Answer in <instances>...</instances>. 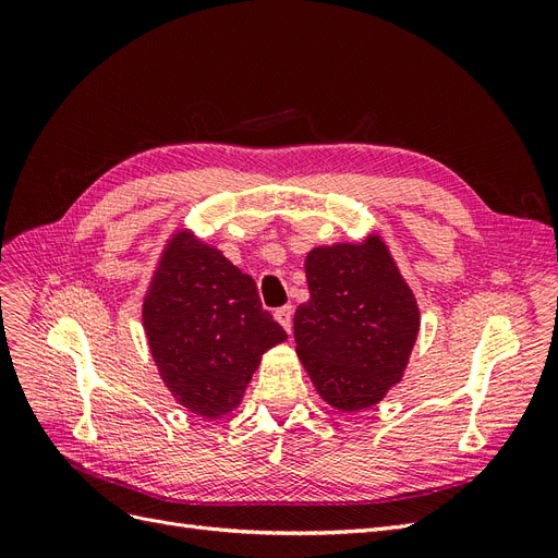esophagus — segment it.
I'll return each instance as SVG.
<instances>
[{"label": "esophagus", "mask_w": 558, "mask_h": 558, "mask_svg": "<svg viewBox=\"0 0 558 558\" xmlns=\"http://www.w3.org/2000/svg\"><path fill=\"white\" fill-rule=\"evenodd\" d=\"M275 318L279 320V324L283 326V330L291 335V330H293V307L291 305H286V307H279L277 312H275Z\"/></svg>", "instance_id": "1"}]
</instances>
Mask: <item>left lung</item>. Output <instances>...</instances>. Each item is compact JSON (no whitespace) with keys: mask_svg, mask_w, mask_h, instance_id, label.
Returning <instances> with one entry per match:
<instances>
[{"mask_svg":"<svg viewBox=\"0 0 558 558\" xmlns=\"http://www.w3.org/2000/svg\"><path fill=\"white\" fill-rule=\"evenodd\" d=\"M310 300L293 318L295 351L316 391L342 412L373 408L402 379L418 307L379 234L307 253Z\"/></svg>","mask_w":558,"mask_h":558,"instance_id":"left-lung-1","label":"left lung"}]
</instances>
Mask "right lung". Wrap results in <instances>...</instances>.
Listing matches in <instances>:
<instances>
[{"mask_svg":"<svg viewBox=\"0 0 558 558\" xmlns=\"http://www.w3.org/2000/svg\"><path fill=\"white\" fill-rule=\"evenodd\" d=\"M142 318L165 386L207 418L238 408L263 353L286 340L256 281L191 232L165 246Z\"/></svg>","mask_w":558,"mask_h":558,"instance_id":"add662e5","label":"right lung"}]
</instances>
